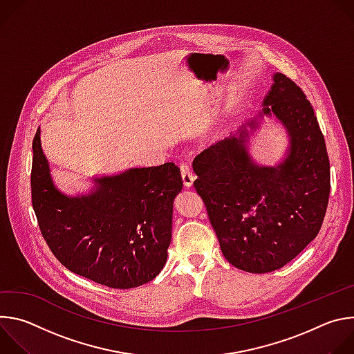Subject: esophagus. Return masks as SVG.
Returning a JSON list of instances; mask_svg holds the SVG:
<instances>
[{"mask_svg":"<svg viewBox=\"0 0 354 354\" xmlns=\"http://www.w3.org/2000/svg\"><path fill=\"white\" fill-rule=\"evenodd\" d=\"M180 174H182V179H183V185L186 187H190L194 182V175H193L190 167L187 164H182L180 165Z\"/></svg>","mask_w":354,"mask_h":354,"instance_id":"esophagus-1","label":"esophagus"}]
</instances>
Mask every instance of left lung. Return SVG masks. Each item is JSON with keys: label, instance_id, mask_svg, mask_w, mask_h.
Masks as SVG:
<instances>
[{"label": "left lung", "instance_id": "8db88e82", "mask_svg": "<svg viewBox=\"0 0 354 354\" xmlns=\"http://www.w3.org/2000/svg\"><path fill=\"white\" fill-rule=\"evenodd\" d=\"M274 115L290 147L276 167H259L246 149L249 120L238 136L221 140L194 158V187L203 198L225 259L249 273L277 270L319 232L329 200L330 174L324 134L302 89L281 73L259 115Z\"/></svg>", "mask_w": 354, "mask_h": 354}]
</instances>
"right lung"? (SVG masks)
Listing matches in <instances>:
<instances>
[{"label":"right lung","mask_w":354,"mask_h":354,"mask_svg":"<svg viewBox=\"0 0 354 354\" xmlns=\"http://www.w3.org/2000/svg\"><path fill=\"white\" fill-rule=\"evenodd\" d=\"M32 147V205L57 261L111 288H131L156 279L168 257L174 198L183 185L180 169L174 162L131 168L96 178L91 193L71 197L53 183L40 130Z\"/></svg>","instance_id":"right-lung-1"}]
</instances>
